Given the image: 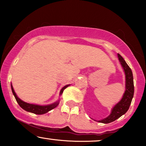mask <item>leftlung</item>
I'll use <instances>...</instances> for the list:
<instances>
[{
  "instance_id": "obj_1",
  "label": "left lung",
  "mask_w": 146,
  "mask_h": 146,
  "mask_svg": "<svg viewBox=\"0 0 146 146\" xmlns=\"http://www.w3.org/2000/svg\"><path fill=\"white\" fill-rule=\"evenodd\" d=\"M118 58L121 66L124 69L125 74V91L121 101L114 106L110 115L106 118L100 120L99 122L104 123H108L113 122L119 118L120 117L126 113L129 109L134 95V82L133 75L131 68L125 62L123 58L118 53Z\"/></svg>"
}]
</instances>
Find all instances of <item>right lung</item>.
Here are the masks:
<instances>
[{"instance_id": "obj_1", "label": "right lung", "mask_w": 146, "mask_h": 146, "mask_svg": "<svg viewBox=\"0 0 146 146\" xmlns=\"http://www.w3.org/2000/svg\"><path fill=\"white\" fill-rule=\"evenodd\" d=\"M69 86V85H66V86H64L62 90H60V95L62 94L64 90L66 88ZM11 90H12V93L14 94L15 99H16V102H18V104H19L20 106L23 109H24L26 110V111L30 112V113H32L34 114H36V115H42V114H44L47 112L49 111L52 109H53L54 108H56L57 106L59 104V102H57L56 103L53 104L51 105H47V106H39V105H35V104H28L26 103V102L22 101L20 98H18L16 95V93H15L14 88H13L12 85H11Z\"/></svg>"}]
</instances>
